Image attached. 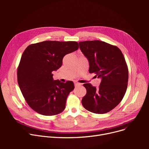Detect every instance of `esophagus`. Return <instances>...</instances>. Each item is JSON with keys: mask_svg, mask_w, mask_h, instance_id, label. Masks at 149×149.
<instances>
[{"mask_svg": "<svg viewBox=\"0 0 149 149\" xmlns=\"http://www.w3.org/2000/svg\"><path fill=\"white\" fill-rule=\"evenodd\" d=\"M74 85H75V87L77 88L78 86H81V84L78 83V82H74Z\"/></svg>", "mask_w": 149, "mask_h": 149, "instance_id": "1", "label": "esophagus"}]
</instances>
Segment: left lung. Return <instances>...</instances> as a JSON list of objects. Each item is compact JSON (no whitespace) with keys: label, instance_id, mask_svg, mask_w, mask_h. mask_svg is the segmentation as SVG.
<instances>
[{"label":"left lung","instance_id":"1","mask_svg":"<svg viewBox=\"0 0 149 149\" xmlns=\"http://www.w3.org/2000/svg\"><path fill=\"white\" fill-rule=\"evenodd\" d=\"M80 49L89 62V73L101 78L98 88L83 86L86 94L81 103L89 112L103 114L112 111L123 100L127 88L128 67L118 47L100 40L79 42Z\"/></svg>","mask_w":149,"mask_h":149}]
</instances>
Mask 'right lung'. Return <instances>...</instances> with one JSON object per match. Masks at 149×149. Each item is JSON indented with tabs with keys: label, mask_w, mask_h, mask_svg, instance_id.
<instances>
[{
	"label": "right lung",
	"mask_w": 149,
	"mask_h": 149,
	"mask_svg": "<svg viewBox=\"0 0 149 149\" xmlns=\"http://www.w3.org/2000/svg\"><path fill=\"white\" fill-rule=\"evenodd\" d=\"M77 42L44 41L29 45L17 68V81L29 106L43 115L52 116L65 110L74 83L54 80L52 72L62 65L66 54L79 49Z\"/></svg>",
	"instance_id": "obj_1"
}]
</instances>
